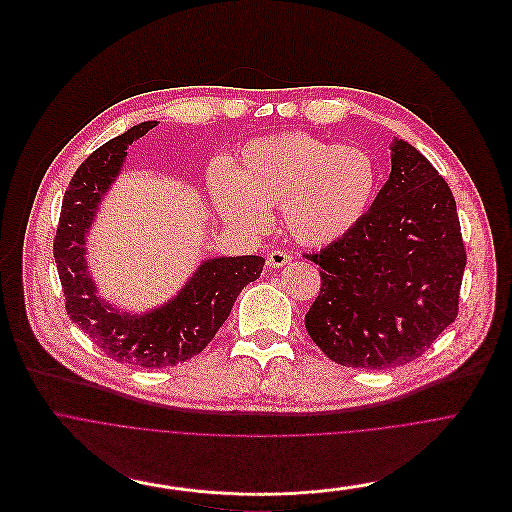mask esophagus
I'll list each match as a JSON object with an SVG mask.
<instances>
[{
	"label": "esophagus",
	"mask_w": 512,
	"mask_h": 512,
	"mask_svg": "<svg viewBox=\"0 0 512 512\" xmlns=\"http://www.w3.org/2000/svg\"><path fill=\"white\" fill-rule=\"evenodd\" d=\"M290 260H292V256H290L288 252H282V250H270L268 256H266V262H268V266H272V268H282V266H286Z\"/></svg>",
	"instance_id": "34e87169"
}]
</instances>
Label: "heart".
I'll return each mask as SVG.
<instances>
[{"label": "heart", "instance_id": "1", "mask_svg": "<svg viewBox=\"0 0 512 512\" xmlns=\"http://www.w3.org/2000/svg\"><path fill=\"white\" fill-rule=\"evenodd\" d=\"M379 185L375 159L357 145H335L311 133H280L250 141L232 169L210 173L218 210L234 224L264 230L270 208L282 210L302 246H327L367 216Z\"/></svg>", "mask_w": 512, "mask_h": 512}]
</instances>
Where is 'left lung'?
<instances>
[{
    "instance_id": "obj_1",
    "label": "left lung",
    "mask_w": 512,
    "mask_h": 512,
    "mask_svg": "<svg viewBox=\"0 0 512 512\" xmlns=\"http://www.w3.org/2000/svg\"><path fill=\"white\" fill-rule=\"evenodd\" d=\"M321 290L306 331L339 365L391 369L422 357L458 317L466 248L454 195L412 145L391 147V173L363 222L321 252Z\"/></svg>"
}]
</instances>
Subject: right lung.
<instances>
[{
	"label": "right lung",
	"mask_w": 512,
	"mask_h": 512,
	"mask_svg": "<svg viewBox=\"0 0 512 512\" xmlns=\"http://www.w3.org/2000/svg\"><path fill=\"white\" fill-rule=\"evenodd\" d=\"M153 127L155 121L141 123L88 155L68 183L54 236V260L72 323L111 359L145 369L171 367L197 355L216 337L242 288L264 266L262 256L206 260L173 300L143 317L119 313L96 296L84 260L86 232L102 195L123 167L129 145Z\"/></svg>",
	"instance_id": "add662e5"
}]
</instances>
